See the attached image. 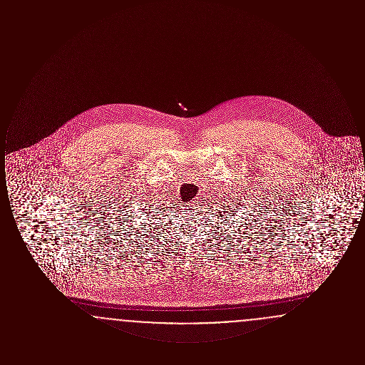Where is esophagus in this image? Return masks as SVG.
Wrapping results in <instances>:
<instances>
[{"label":"esophagus","mask_w":365,"mask_h":365,"mask_svg":"<svg viewBox=\"0 0 365 365\" xmlns=\"http://www.w3.org/2000/svg\"><path fill=\"white\" fill-rule=\"evenodd\" d=\"M198 204H200V202H198V201H192V202H191L190 207H189V208L197 209V208H198Z\"/></svg>","instance_id":"obj_1"}]
</instances>
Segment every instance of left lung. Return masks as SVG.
<instances>
[{"label": "left lung", "mask_w": 365, "mask_h": 365, "mask_svg": "<svg viewBox=\"0 0 365 365\" xmlns=\"http://www.w3.org/2000/svg\"><path fill=\"white\" fill-rule=\"evenodd\" d=\"M238 209H240V208H238ZM238 209H237V210H238Z\"/></svg>", "instance_id": "left-lung-1"}]
</instances>
